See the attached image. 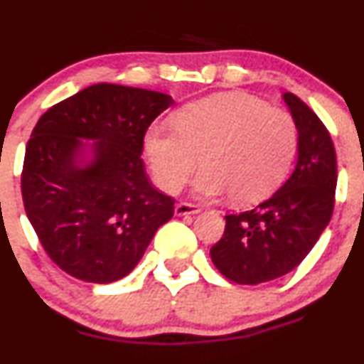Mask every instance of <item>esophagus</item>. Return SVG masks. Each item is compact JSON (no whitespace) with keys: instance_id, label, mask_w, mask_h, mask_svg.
<instances>
[{"instance_id":"1","label":"esophagus","mask_w":364,"mask_h":364,"mask_svg":"<svg viewBox=\"0 0 364 364\" xmlns=\"http://www.w3.org/2000/svg\"><path fill=\"white\" fill-rule=\"evenodd\" d=\"M200 208L197 204H192V203H178L174 208V213L178 216H185V215H196V213H199Z\"/></svg>"}]
</instances>
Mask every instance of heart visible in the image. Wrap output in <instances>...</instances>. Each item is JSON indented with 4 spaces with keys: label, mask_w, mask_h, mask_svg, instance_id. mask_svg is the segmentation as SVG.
<instances>
[{
    "label": "heart",
    "mask_w": 364,
    "mask_h": 364,
    "mask_svg": "<svg viewBox=\"0 0 364 364\" xmlns=\"http://www.w3.org/2000/svg\"><path fill=\"white\" fill-rule=\"evenodd\" d=\"M144 149L155 181L178 192L203 160L199 196L230 193L236 204H255L280 186L297 149V127L287 111L245 93H215L190 102L174 127L155 124Z\"/></svg>",
    "instance_id": "1"
}]
</instances>
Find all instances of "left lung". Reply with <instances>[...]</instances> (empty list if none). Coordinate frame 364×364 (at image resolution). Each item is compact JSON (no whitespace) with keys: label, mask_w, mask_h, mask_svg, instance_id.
<instances>
[{"label":"left lung","mask_w":364,"mask_h":364,"mask_svg":"<svg viewBox=\"0 0 364 364\" xmlns=\"http://www.w3.org/2000/svg\"><path fill=\"white\" fill-rule=\"evenodd\" d=\"M284 100L297 127L294 172L257 208L227 215L222 240L209 252L216 269L234 284H262L299 266L335 208L338 174L331 135L301 98L284 93Z\"/></svg>","instance_id":"obj_1"}]
</instances>
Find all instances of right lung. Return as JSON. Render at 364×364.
Wrapping results in <instances>:
<instances>
[{"label": "right lung", "mask_w": 364, "mask_h": 364, "mask_svg": "<svg viewBox=\"0 0 364 364\" xmlns=\"http://www.w3.org/2000/svg\"><path fill=\"white\" fill-rule=\"evenodd\" d=\"M172 104L159 91L100 82L53 105L33 128L24 209L43 250L70 277L121 280L174 215V199L153 188L141 159L146 130Z\"/></svg>", "instance_id": "add662e5"}]
</instances>
